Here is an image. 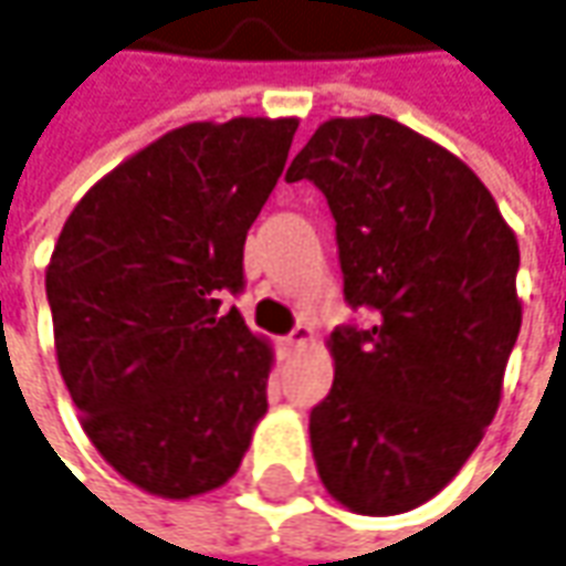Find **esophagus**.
I'll return each instance as SVG.
<instances>
[{
    "label": "esophagus",
    "mask_w": 566,
    "mask_h": 566,
    "mask_svg": "<svg viewBox=\"0 0 566 566\" xmlns=\"http://www.w3.org/2000/svg\"><path fill=\"white\" fill-rule=\"evenodd\" d=\"M311 339H314V329L305 327V324H298V327L292 329L290 336L283 339V348H286V352H298V348H305Z\"/></svg>",
    "instance_id": "obj_1"
}]
</instances>
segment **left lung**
Wrapping results in <instances>:
<instances>
[{"instance_id":"obj_1","label":"left lung","mask_w":566,"mask_h":566,"mask_svg":"<svg viewBox=\"0 0 566 566\" xmlns=\"http://www.w3.org/2000/svg\"><path fill=\"white\" fill-rule=\"evenodd\" d=\"M286 180L327 196L352 308L329 333L336 377L311 411V451L348 511L430 502L464 468L502 398L521 333V249L480 177L392 117H333Z\"/></svg>"}]
</instances>
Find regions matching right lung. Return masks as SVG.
<instances>
[{
  "mask_svg": "<svg viewBox=\"0 0 566 566\" xmlns=\"http://www.w3.org/2000/svg\"><path fill=\"white\" fill-rule=\"evenodd\" d=\"M295 127V117H233L165 133L80 199L45 268L80 423L151 495L223 486L268 411L271 345L237 308L221 314V292L245 286V233Z\"/></svg>",
  "mask_w": 566,
  "mask_h": 566,
  "instance_id": "1",
  "label": "right lung"
}]
</instances>
